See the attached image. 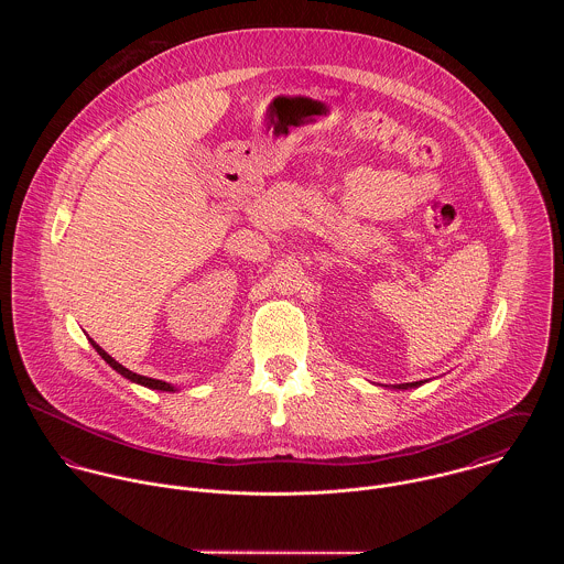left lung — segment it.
<instances>
[{"instance_id": "obj_1", "label": "left lung", "mask_w": 564, "mask_h": 564, "mask_svg": "<svg viewBox=\"0 0 564 564\" xmlns=\"http://www.w3.org/2000/svg\"><path fill=\"white\" fill-rule=\"evenodd\" d=\"M423 382H405V384H398V389H412V387H419Z\"/></svg>"}]
</instances>
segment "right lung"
Wrapping results in <instances>:
<instances>
[{
    "label": "right lung",
    "instance_id": "obj_1",
    "mask_svg": "<svg viewBox=\"0 0 564 564\" xmlns=\"http://www.w3.org/2000/svg\"><path fill=\"white\" fill-rule=\"evenodd\" d=\"M90 340V345H93V349L117 371V373H121L126 380H130V382H134V384H141V387H148V389H154V391H162V393H173L175 389L169 384V382H162V380H156V378H148V376H139V373H134V371H130V369H126L123 365H119L112 356H108L93 338H88Z\"/></svg>",
    "mask_w": 564,
    "mask_h": 564
}]
</instances>
